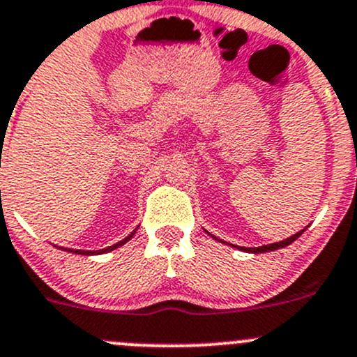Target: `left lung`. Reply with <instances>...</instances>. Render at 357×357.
Instances as JSON below:
<instances>
[{"instance_id": "8db88e82", "label": "left lung", "mask_w": 357, "mask_h": 357, "mask_svg": "<svg viewBox=\"0 0 357 357\" xmlns=\"http://www.w3.org/2000/svg\"><path fill=\"white\" fill-rule=\"evenodd\" d=\"M305 231V228L302 229V231H297L295 235H291L290 238H285L282 240V242H276V243H269V245H262V247H252V248H247V247H236L240 248V250L243 252H250V254H262V252H271V250H278V248H283L287 245H290L291 242H295V240L298 238V236L302 235V233Z\"/></svg>"}]
</instances>
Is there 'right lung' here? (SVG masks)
<instances>
[{
    "instance_id": "obj_1",
    "label": "right lung",
    "mask_w": 357,
    "mask_h": 357,
    "mask_svg": "<svg viewBox=\"0 0 357 357\" xmlns=\"http://www.w3.org/2000/svg\"><path fill=\"white\" fill-rule=\"evenodd\" d=\"M135 233H136V229H135V231L131 233V235H129V236H126L124 240H121V242H119V243H115V245H112V247H107V248H100V250H75V248H63V250L74 252V254H81V255H96V254H105V252L115 250V248H119V247H121V245H124L126 242H129V240H131L132 236H135Z\"/></svg>"
}]
</instances>
